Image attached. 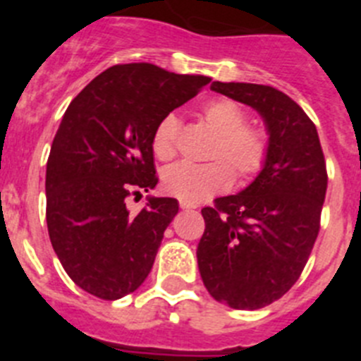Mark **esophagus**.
<instances>
[{"instance_id": "1", "label": "esophagus", "mask_w": 361, "mask_h": 361, "mask_svg": "<svg viewBox=\"0 0 361 361\" xmlns=\"http://www.w3.org/2000/svg\"><path fill=\"white\" fill-rule=\"evenodd\" d=\"M195 208H197L195 204L184 202V200H180V209H195Z\"/></svg>"}]
</instances>
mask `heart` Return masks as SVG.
<instances>
[{"label":"heart","mask_w":361,"mask_h":361,"mask_svg":"<svg viewBox=\"0 0 361 361\" xmlns=\"http://www.w3.org/2000/svg\"><path fill=\"white\" fill-rule=\"evenodd\" d=\"M202 117L209 128L219 133L212 152V159L219 161L200 166L178 162L166 168L162 173V188L166 193L191 204L231 186L233 170L228 161L238 177L245 180L262 170L269 155V135L260 126L245 124L247 114L237 101L226 97L213 99L202 108ZM177 133L178 119L170 114L153 132L152 149L155 157L161 161H171L175 157Z\"/></svg>","instance_id":"obj_1"}]
</instances>
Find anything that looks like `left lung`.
<instances>
[{
  "label": "left lung",
  "mask_w": 361,
  "mask_h": 361,
  "mask_svg": "<svg viewBox=\"0 0 361 361\" xmlns=\"http://www.w3.org/2000/svg\"><path fill=\"white\" fill-rule=\"evenodd\" d=\"M212 90L253 108L269 135L266 166L253 183L202 209L206 229L197 245L209 295L253 311L286 295L311 255L327 190L324 152L317 126L283 92L220 81Z\"/></svg>",
  "instance_id": "left-lung-1"
}]
</instances>
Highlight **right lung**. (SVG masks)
I'll return each instance as SVG.
<instances>
[{"label": "right lung", "mask_w": 361, "mask_h": 361, "mask_svg": "<svg viewBox=\"0 0 361 361\" xmlns=\"http://www.w3.org/2000/svg\"><path fill=\"white\" fill-rule=\"evenodd\" d=\"M209 81L152 63L116 65L66 108L47 162V226L59 262L86 293L119 300L152 271L178 202L148 197L133 215L126 197L155 188L153 132Z\"/></svg>", "instance_id": "add662e5"}]
</instances>
